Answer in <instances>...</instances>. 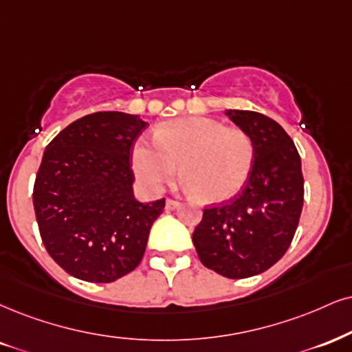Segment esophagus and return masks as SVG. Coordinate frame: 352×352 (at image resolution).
I'll return each mask as SVG.
<instances>
[{
  "label": "esophagus",
  "instance_id": "esophagus-1",
  "mask_svg": "<svg viewBox=\"0 0 352 352\" xmlns=\"http://www.w3.org/2000/svg\"><path fill=\"white\" fill-rule=\"evenodd\" d=\"M179 207V202L175 201V199H166V209L173 210V209H177Z\"/></svg>",
  "mask_w": 352,
  "mask_h": 352
}]
</instances>
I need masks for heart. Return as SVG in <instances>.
Instances as JSON below:
<instances>
[{
	"instance_id": "obj_1",
	"label": "heart",
	"mask_w": 352,
	"mask_h": 352,
	"mask_svg": "<svg viewBox=\"0 0 352 352\" xmlns=\"http://www.w3.org/2000/svg\"><path fill=\"white\" fill-rule=\"evenodd\" d=\"M254 156V142L245 130L207 117H184L160 125L153 142H137L132 166L146 189L160 190L181 164L186 189L196 192L199 201L219 204L243 189Z\"/></svg>"
}]
</instances>
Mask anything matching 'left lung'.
I'll list each match as a JSON object with an SVG mask.
<instances>
[{"label": "left lung", "instance_id": "1", "mask_svg": "<svg viewBox=\"0 0 352 352\" xmlns=\"http://www.w3.org/2000/svg\"><path fill=\"white\" fill-rule=\"evenodd\" d=\"M227 116L253 138V169L238 196L204 209L192 241L204 266L246 279L274 266L294 240L303 207L302 163L276 120L254 111Z\"/></svg>", "mask_w": 352, "mask_h": 352}]
</instances>
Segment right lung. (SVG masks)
<instances>
[{
    "mask_svg": "<svg viewBox=\"0 0 352 352\" xmlns=\"http://www.w3.org/2000/svg\"><path fill=\"white\" fill-rule=\"evenodd\" d=\"M146 122L102 111L63 129L47 145L34 183L43 246L76 279L114 282L140 264L164 199L133 197L132 151Z\"/></svg>",
    "mask_w": 352,
    "mask_h": 352,
    "instance_id": "right-lung-1",
    "label": "right lung"
}]
</instances>
